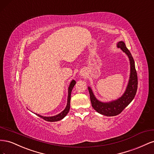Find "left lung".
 Listing matches in <instances>:
<instances>
[{
    "mask_svg": "<svg viewBox=\"0 0 154 154\" xmlns=\"http://www.w3.org/2000/svg\"><path fill=\"white\" fill-rule=\"evenodd\" d=\"M118 47L128 55L130 63V80L124 94L116 101L110 103H102L96 98L91 88L88 87L92 107L98 113L106 116H114L122 112L125 107L133 100L137 89V75L132 56L123 42H119L118 44Z\"/></svg>",
    "mask_w": 154,
    "mask_h": 154,
    "instance_id": "obj_1",
    "label": "left lung"
}]
</instances>
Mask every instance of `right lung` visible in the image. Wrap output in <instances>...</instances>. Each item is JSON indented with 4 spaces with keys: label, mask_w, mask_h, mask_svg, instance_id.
I'll return each instance as SVG.
<instances>
[{
    "label": "right lung",
    "mask_w": 154,
    "mask_h": 154,
    "mask_svg": "<svg viewBox=\"0 0 154 154\" xmlns=\"http://www.w3.org/2000/svg\"><path fill=\"white\" fill-rule=\"evenodd\" d=\"M76 84V81L75 80H72L71 83H70V85L69 87V91H68V98H67V104L66 106V108L64 109L63 111H62L61 113L54 116H52V117H44L42 116H40L39 114H36L38 116H39L40 118H42L43 119L47 121V122H57V121H60L65 116H66L67 113L69 112V109H70V101H71V91L72 90V88L74 86V85Z\"/></svg>",
    "instance_id": "1"
}]
</instances>
